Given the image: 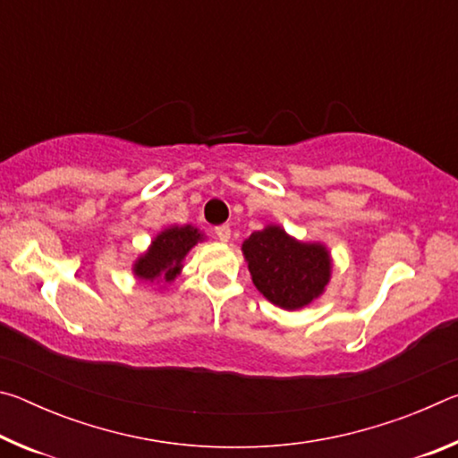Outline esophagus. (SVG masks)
<instances>
[{
    "label": "esophagus",
    "mask_w": 458,
    "mask_h": 458,
    "mask_svg": "<svg viewBox=\"0 0 458 458\" xmlns=\"http://www.w3.org/2000/svg\"><path fill=\"white\" fill-rule=\"evenodd\" d=\"M216 238H218L220 242H228V240H230V226H218V228H216Z\"/></svg>",
    "instance_id": "1"
}]
</instances>
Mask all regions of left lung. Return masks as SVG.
<instances>
[{"label":"left lung","instance_id":"8db88e82","mask_svg":"<svg viewBox=\"0 0 458 458\" xmlns=\"http://www.w3.org/2000/svg\"><path fill=\"white\" fill-rule=\"evenodd\" d=\"M252 283L276 307L297 311L323 294L331 278L329 250L299 242L281 226L252 232L242 244Z\"/></svg>","mask_w":458,"mask_h":458}]
</instances>
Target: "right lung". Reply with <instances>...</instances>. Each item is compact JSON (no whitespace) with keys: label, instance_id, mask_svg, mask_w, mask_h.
<instances>
[{"label":"right lung","instance_id":"right-lung-1","mask_svg":"<svg viewBox=\"0 0 458 458\" xmlns=\"http://www.w3.org/2000/svg\"><path fill=\"white\" fill-rule=\"evenodd\" d=\"M201 240H204V234L191 224L165 228L153 238L149 250L135 260V276L145 283H172L182 273L185 254Z\"/></svg>","mask_w":458,"mask_h":458}]
</instances>
